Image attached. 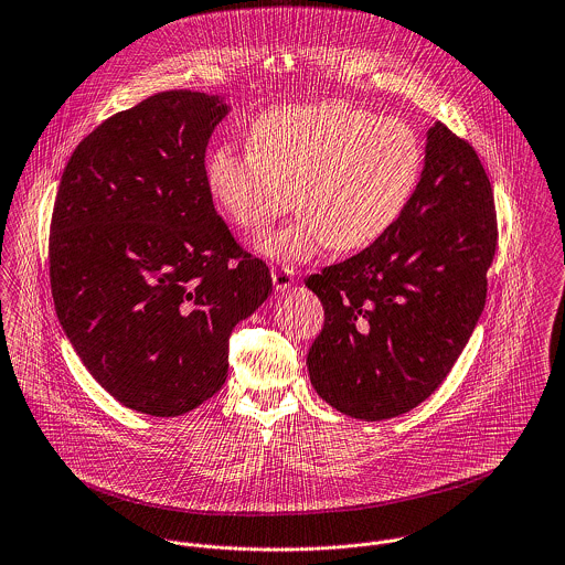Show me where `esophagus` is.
<instances>
[{
  "label": "esophagus",
  "instance_id": "esophagus-1",
  "mask_svg": "<svg viewBox=\"0 0 565 565\" xmlns=\"http://www.w3.org/2000/svg\"><path fill=\"white\" fill-rule=\"evenodd\" d=\"M270 275H273V284H275L277 290H286L295 284V270L288 268V266H281V268L275 266Z\"/></svg>",
  "mask_w": 565,
  "mask_h": 565
}]
</instances>
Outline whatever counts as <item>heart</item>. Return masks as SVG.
Returning a JSON list of instances; mask_svg holds the SVG:
<instances>
[{"instance_id":"heart-1","label":"heart","mask_w":565,"mask_h":565,"mask_svg":"<svg viewBox=\"0 0 565 565\" xmlns=\"http://www.w3.org/2000/svg\"><path fill=\"white\" fill-rule=\"evenodd\" d=\"M423 173L418 134L401 118L343 100L262 114L250 147L224 142L206 160V191L224 217L253 235L295 204L299 215L257 246L303 262L328 244L359 250L381 239L409 206Z\"/></svg>"}]
</instances>
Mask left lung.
Returning a JSON list of instances; mask_svg holds the SVG:
<instances>
[{
	"mask_svg": "<svg viewBox=\"0 0 565 565\" xmlns=\"http://www.w3.org/2000/svg\"><path fill=\"white\" fill-rule=\"evenodd\" d=\"M495 248L489 175L469 140L436 122L403 217L306 279L326 310L306 361L317 394L359 420L396 418L427 401L476 330Z\"/></svg>",
	"mask_w": 565,
	"mask_h": 565,
	"instance_id": "obj_1",
	"label": "left lung"
}]
</instances>
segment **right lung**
Returning <instances> with one entry per match:
<instances>
[{
  "label": "right lung",
  "instance_id": "1",
  "mask_svg": "<svg viewBox=\"0 0 565 565\" xmlns=\"http://www.w3.org/2000/svg\"><path fill=\"white\" fill-rule=\"evenodd\" d=\"M228 107L189 89L118 111L72 151L50 222L56 317L118 403L182 416L228 374V337L273 292L206 191L204 153Z\"/></svg>",
  "mask_w": 565,
  "mask_h": 565
}]
</instances>
